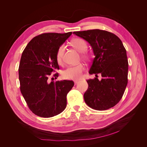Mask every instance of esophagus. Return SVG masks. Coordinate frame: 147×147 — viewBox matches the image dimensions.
<instances>
[{
	"label": "esophagus",
	"mask_w": 147,
	"mask_h": 147,
	"mask_svg": "<svg viewBox=\"0 0 147 147\" xmlns=\"http://www.w3.org/2000/svg\"><path fill=\"white\" fill-rule=\"evenodd\" d=\"M79 82V81L78 80H75V82H74V83H75V84H78V83Z\"/></svg>",
	"instance_id": "esophagus-1"
}]
</instances>
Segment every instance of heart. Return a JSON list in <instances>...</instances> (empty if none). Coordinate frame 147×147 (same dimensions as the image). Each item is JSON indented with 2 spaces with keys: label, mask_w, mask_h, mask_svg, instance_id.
Masks as SVG:
<instances>
[{
  "label": "heart",
  "mask_w": 147,
  "mask_h": 147,
  "mask_svg": "<svg viewBox=\"0 0 147 147\" xmlns=\"http://www.w3.org/2000/svg\"><path fill=\"white\" fill-rule=\"evenodd\" d=\"M71 44L72 46L76 49V50L80 52L83 53L86 51L88 49V45L86 42L83 39L80 38H76L73 39ZM65 47L64 45H61L58 49H57L56 55V59L57 63L59 64L63 63V58L64 53ZM82 57L84 59H88L90 56L86 53H83ZM84 70V66L82 64H79L76 65L69 66L66 69H65L63 72V76L64 78L69 80H78L82 76V74Z\"/></svg>",
  "instance_id": "b5f03b06"
}]
</instances>
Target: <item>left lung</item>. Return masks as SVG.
<instances>
[{"label": "left lung", "mask_w": 147, "mask_h": 147, "mask_svg": "<svg viewBox=\"0 0 147 147\" xmlns=\"http://www.w3.org/2000/svg\"><path fill=\"white\" fill-rule=\"evenodd\" d=\"M91 46L94 58L89 74L97 78L86 80L88 88L84 94L85 103L96 110L113 107L121 100L127 84L128 61L126 50L116 35L106 30L92 29L74 32Z\"/></svg>", "instance_id": "1"}]
</instances>
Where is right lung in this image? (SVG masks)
<instances>
[{
  "label": "right lung",
  "mask_w": 147,
  "mask_h": 147,
  "mask_svg": "<svg viewBox=\"0 0 147 147\" xmlns=\"http://www.w3.org/2000/svg\"><path fill=\"white\" fill-rule=\"evenodd\" d=\"M44 33L33 38L22 53L19 66L21 94L32 113L50 118L63 112L67 94L74 85L73 81L49 82L53 72L59 69L56 59L58 48L72 34ZM58 76V74L54 75Z\"/></svg>",
  "instance_id": "right-lung-1"
}]
</instances>
